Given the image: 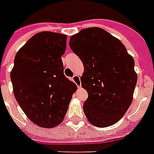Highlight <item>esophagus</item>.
Instances as JSON below:
<instances>
[{"instance_id": "esophagus-1", "label": "esophagus", "mask_w": 154, "mask_h": 154, "mask_svg": "<svg viewBox=\"0 0 154 154\" xmlns=\"http://www.w3.org/2000/svg\"><path fill=\"white\" fill-rule=\"evenodd\" d=\"M72 80H73V82L75 83V85H77L78 88L80 87V85H81V82H80V78H79V75H74V77L72 78Z\"/></svg>"}]
</instances>
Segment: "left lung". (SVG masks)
Wrapping results in <instances>:
<instances>
[{
    "instance_id": "1",
    "label": "left lung",
    "mask_w": 154,
    "mask_h": 154,
    "mask_svg": "<svg viewBox=\"0 0 154 154\" xmlns=\"http://www.w3.org/2000/svg\"><path fill=\"white\" fill-rule=\"evenodd\" d=\"M69 46L81 60V85L88 93L84 113L93 125L116 124L133 100L137 74L134 58L120 40L99 27L81 30L70 37Z\"/></svg>"
}]
</instances>
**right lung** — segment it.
Returning <instances> with one entry per match:
<instances>
[{
    "instance_id": "obj_1",
    "label": "right lung",
    "mask_w": 154,
    "mask_h": 154,
    "mask_svg": "<svg viewBox=\"0 0 154 154\" xmlns=\"http://www.w3.org/2000/svg\"><path fill=\"white\" fill-rule=\"evenodd\" d=\"M67 35L35 34L16 53L11 72L13 92L23 112L42 128L61 123L77 86L64 75L61 56Z\"/></svg>"
}]
</instances>
